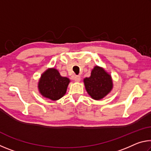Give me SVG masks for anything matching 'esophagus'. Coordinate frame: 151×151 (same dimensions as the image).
<instances>
[{
  "label": "esophagus",
  "mask_w": 151,
  "mask_h": 151,
  "mask_svg": "<svg viewBox=\"0 0 151 151\" xmlns=\"http://www.w3.org/2000/svg\"><path fill=\"white\" fill-rule=\"evenodd\" d=\"M75 82H79L81 81V76H75Z\"/></svg>",
  "instance_id": "34e87169"
}]
</instances>
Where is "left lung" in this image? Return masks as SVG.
Returning <instances> with one entry per match:
<instances>
[{
    "label": "left lung",
    "instance_id": "1",
    "mask_svg": "<svg viewBox=\"0 0 151 151\" xmlns=\"http://www.w3.org/2000/svg\"><path fill=\"white\" fill-rule=\"evenodd\" d=\"M86 91L94 100H101L112 88L111 76L104 68L95 66L91 71V76L84 79Z\"/></svg>",
    "mask_w": 151,
    "mask_h": 151
}]
</instances>
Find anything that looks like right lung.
<instances>
[{
    "label": "right lung",
    "instance_id": "1",
    "mask_svg": "<svg viewBox=\"0 0 151 151\" xmlns=\"http://www.w3.org/2000/svg\"><path fill=\"white\" fill-rule=\"evenodd\" d=\"M69 83V78L60 76L56 68H48L40 76L38 88L42 96L57 101L65 95Z\"/></svg>",
    "mask_w": 151,
    "mask_h": 151
}]
</instances>
